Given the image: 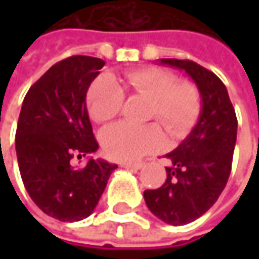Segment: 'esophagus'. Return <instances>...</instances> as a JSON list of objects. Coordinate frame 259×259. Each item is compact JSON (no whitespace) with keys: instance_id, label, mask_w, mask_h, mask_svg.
Instances as JSON below:
<instances>
[{"instance_id":"esophagus-1","label":"esophagus","mask_w":259,"mask_h":259,"mask_svg":"<svg viewBox=\"0 0 259 259\" xmlns=\"http://www.w3.org/2000/svg\"><path fill=\"white\" fill-rule=\"evenodd\" d=\"M142 165H144V163H141V162H123V163H121L123 168H132V169H141Z\"/></svg>"}]
</instances>
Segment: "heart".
<instances>
[{
  "mask_svg": "<svg viewBox=\"0 0 259 259\" xmlns=\"http://www.w3.org/2000/svg\"><path fill=\"white\" fill-rule=\"evenodd\" d=\"M126 83L132 94L148 99L147 118L162 123L172 138L186 136L196 124L202 111V97L198 87L162 67L148 66L126 73ZM123 88L109 75L93 80L87 91V108L96 123L114 120L124 105ZM105 154L114 160H135L165 145V136L154 123L133 126L115 123L100 133Z\"/></svg>",
  "mask_w": 259,
  "mask_h": 259,
  "instance_id": "1",
  "label": "heart"
}]
</instances>
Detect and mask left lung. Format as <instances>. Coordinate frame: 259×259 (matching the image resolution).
Wrapping results in <instances>:
<instances>
[{
  "mask_svg": "<svg viewBox=\"0 0 259 259\" xmlns=\"http://www.w3.org/2000/svg\"><path fill=\"white\" fill-rule=\"evenodd\" d=\"M162 64L184 70L196 83L202 111L196 126L166 154V180L145 190L150 211L169 225H186L201 218L221 196L231 174L237 139V117L227 87L213 72L190 61L162 58Z\"/></svg>",
  "mask_w": 259,
  "mask_h": 259,
  "instance_id": "obj_1",
  "label": "left lung"
}]
</instances>
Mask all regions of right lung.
Returning <instances> with one entry per match:
<instances>
[{
    "instance_id": "obj_1",
    "label": "right lung",
    "mask_w": 259,
    "mask_h": 259,
    "mask_svg": "<svg viewBox=\"0 0 259 259\" xmlns=\"http://www.w3.org/2000/svg\"><path fill=\"white\" fill-rule=\"evenodd\" d=\"M105 61L73 55L54 64L28 90L16 129V154L28 195L61 222L88 218L117 165L80 159L99 148L85 97Z\"/></svg>"
}]
</instances>
